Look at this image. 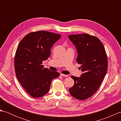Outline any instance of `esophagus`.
Here are the masks:
<instances>
[{
	"label": "esophagus",
	"mask_w": 121,
	"mask_h": 121,
	"mask_svg": "<svg viewBox=\"0 0 121 121\" xmlns=\"http://www.w3.org/2000/svg\"><path fill=\"white\" fill-rule=\"evenodd\" d=\"M60 75L62 76H65V77H68L69 76L68 75H65V74H62V73L60 74Z\"/></svg>",
	"instance_id": "34e87169"
}]
</instances>
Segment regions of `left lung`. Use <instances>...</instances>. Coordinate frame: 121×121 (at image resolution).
<instances>
[{
    "mask_svg": "<svg viewBox=\"0 0 121 121\" xmlns=\"http://www.w3.org/2000/svg\"><path fill=\"white\" fill-rule=\"evenodd\" d=\"M69 38L75 46L76 61L83 72L80 78L71 76L74 85L69 92L74 98L83 100L92 96L103 81L108 69L107 56L98 38L88 34L70 35Z\"/></svg>",
    "mask_w": 121,
    "mask_h": 121,
    "instance_id": "1",
    "label": "left lung"
}]
</instances>
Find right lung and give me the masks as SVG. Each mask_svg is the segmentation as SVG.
Here are the masks:
<instances>
[{"instance_id": "right-lung-1", "label": "right lung", "mask_w": 121, "mask_h": 121, "mask_svg": "<svg viewBox=\"0 0 121 121\" xmlns=\"http://www.w3.org/2000/svg\"><path fill=\"white\" fill-rule=\"evenodd\" d=\"M60 34L40 30L27 34L18 45L14 58V69L18 81L34 98L44 96L49 91L57 72L43 68V61L50 56V49L61 38Z\"/></svg>"}]
</instances>
